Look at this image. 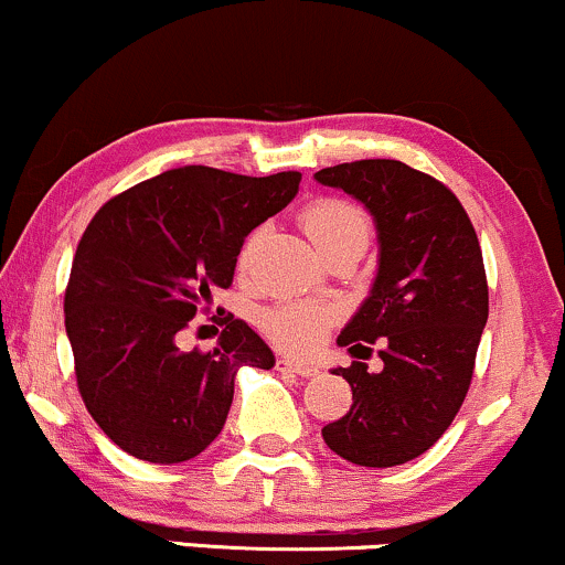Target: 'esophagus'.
I'll use <instances>...</instances> for the list:
<instances>
[{
	"label": "esophagus",
	"instance_id": "34e87169",
	"mask_svg": "<svg viewBox=\"0 0 565 565\" xmlns=\"http://www.w3.org/2000/svg\"><path fill=\"white\" fill-rule=\"evenodd\" d=\"M277 370H280V373H294V375H298V377H315V375H320V367H315V364L288 360V356H280V360H277Z\"/></svg>",
	"mask_w": 565,
	"mask_h": 565
}]
</instances>
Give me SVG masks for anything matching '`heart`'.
Listing matches in <instances>:
<instances>
[{
	"label": "heart",
	"instance_id": "1",
	"mask_svg": "<svg viewBox=\"0 0 565 565\" xmlns=\"http://www.w3.org/2000/svg\"><path fill=\"white\" fill-rule=\"evenodd\" d=\"M301 227L320 254L347 241H367L370 235L367 214L360 205L341 201V198H322L307 205L301 214ZM258 237L262 235L254 232L243 243L241 267H248L254 258ZM330 322H333V311L311 307V303H280L262 315V330L269 335V341L294 354H309L320 347Z\"/></svg>",
	"mask_w": 565,
	"mask_h": 565
}]
</instances>
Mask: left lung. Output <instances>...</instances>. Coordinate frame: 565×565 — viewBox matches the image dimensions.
<instances>
[{
    "label": "left lung",
    "instance_id": "8db88e82",
    "mask_svg": "<svg viewBox=\"0 0 565 565\" xmlns=\"http://www.w3.org/2000/svg\"><path fill=\"white\" fill-rule=\"evenodd\" d=\"M315 179L356 198L377 230L375 282L338 335L356 362L333 375L347 377L354 404L322 439L354 466H402L434 447L466 402L489 317L479 237L452 190L402 161L338 163ZM375 340L384 370L367 374L359 360Z\"/></svg>",
    "mask_w": 565,
    "mask_h": 565
}]
</instances>
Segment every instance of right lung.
<instances>
[{
    "mask_svg": "<svg viewBox=\"0 0 565 565\" xmlns=\"http://www.w3.org/2000/svg\"><path fill=\"white\" fill-rule=\"evenodd\" d=\"M298 182V171L182 166L110 198L89 222L65 288V333L86 409L124 452L192 460L222 434L237 370L275 367L232 315L214 351H182L177 335L211 290L230 288L248 232L294 201Z\"/></svg>",
    "mask_w": 565,
    "mask_h": 565,
    "instance_id": "1",
    "label": "right lung"
}]
</instances>
